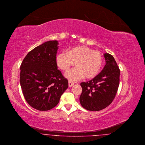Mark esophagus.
Instances as JSON below:
<instances>
[{"instance_id":"esophagus-1","label":"esophagus","mask_w":145,"mask_h":145,"mask_svg":"<svg viewBox=\"0 0 145 145\" xmlns=\"http://www.w3.org/2000/svg\"><path fill=\"white\" fill-rule=\"evenodd\" d=\"M74 85V83H72V82H68V85H69V87H72L73 85Z\"/></svg>"}]
</instances>
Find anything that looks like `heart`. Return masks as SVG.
Wrapping results in <instances>:
<instances>
[{"label":"heart","instance_id":"b5f03b06","mask_svg":"<svg viewBox=\"0 0 145 145\" xmlns=\"http://www.w3.org/2000/svg\"><path fill=\"white\" fill-rule=\"evenodd\" d=\"M103 62L101 52L95 51L87 46H76L56 55L55 62L62 71H67L75 63L76 67L65 74L70 82H76L85 77L86 79H93L100 73Z\"/></svg>","mask_w":145,"mask_h":145}]
</instances>
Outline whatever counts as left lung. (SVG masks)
I'll use <instances>...</instances> for the list:
<instances>
[{
    "mask_svg": "<svg viewBox=\"0 0 145 145\" xmlns=\"http://www.w3.org/2000/svg\"><path fill=\"white\" fill-rule=\"evenodd\" d=\"M106 65L102 71L93 79L82 82L79 100L83 108L99 111L108 106L115 98L119 85L120 69L111 54L105 53Z\"/></svg>",
    "mask_w": 145,
    "mask_h": 145,
    "instance_id": "obj_1",
    "label": "left lung"
}]
</instances>
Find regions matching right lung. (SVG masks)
<instances>
[{"mask_svg": "<svg viewBox=\"0 0 145 145\" xmlns=\"http://www.w3.org/2000/svg\"><path fill=\"white\" fill-rule=\"evenodd\" d=\"M58 42L50 40L29 51L20 66V82L27 102L39 111L55 107L68 88L55 62Z\"/></svg>", "mask_w": 145, "mask_h": 145, "instance_id": "right-lung-1", "label": "right lung"}]
</instances>
